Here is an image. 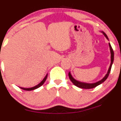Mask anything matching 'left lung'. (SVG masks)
<instances>
[{"label": "left lung", "mask_w": 121, "mask_h": 121, "mask_svg": "<svg viewBox=\"0 0 121 121\" xmlns=\"http://www.w3.org/2000/svg\"><path fill=\"white\" fill-rule=\"evenodd\" d=\"M102 34L104 35V36L106 37V39H107L108 40H109L108 39V36H107L105 33L104 31H101ZM109 44V50H110V53H111V64L110 65H109V67L108 68V70L107 71V73L105 74L104 77L101 79V80L99 81H97L96 82H94V83H87V82H81L80 81H78V80H75L74 77H73V75H71V72H69L68 73V76H69V79L71 81V82H73L75 86H77V87L79 88H83V89H91V88H94L96 87L98 85H100L101 84H102V82H104L108 78V75H109V73H110L111 71V67H112V65L113 64V58H114V53H113V51L112 48L111 46V44L108 43Z\"/></svg>", "instance_id": "left-lung-1"}]
</instances>
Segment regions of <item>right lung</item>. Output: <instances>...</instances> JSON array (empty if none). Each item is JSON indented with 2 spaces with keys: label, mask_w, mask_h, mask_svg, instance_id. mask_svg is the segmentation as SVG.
Masks as SVG:
<instances>
[{
  "label": "right lung",
  "mask_w": 121,
  "mask_h": 121,
  "mask_svg": "<svg viewBox=\"0 0 121 121\" xmlns=\"http://www.w3.org/2000/svg\"><path fill=\"white\" fill-rule=\"evenodd\" d=\"M47 75H48V74H46V76L44 77V78L43 79L42 81H41V82H40L39 84H38L37 85H35V86H33V87H31V88H23V87H20V88L22 89L23 90H26V91H31V90H36V89L38 88H39L40 86H41V85H43L44 83V82L46 81V79H47Z\"/></svg>",
  "instance_id": "obj_1"
}]
</instances>
